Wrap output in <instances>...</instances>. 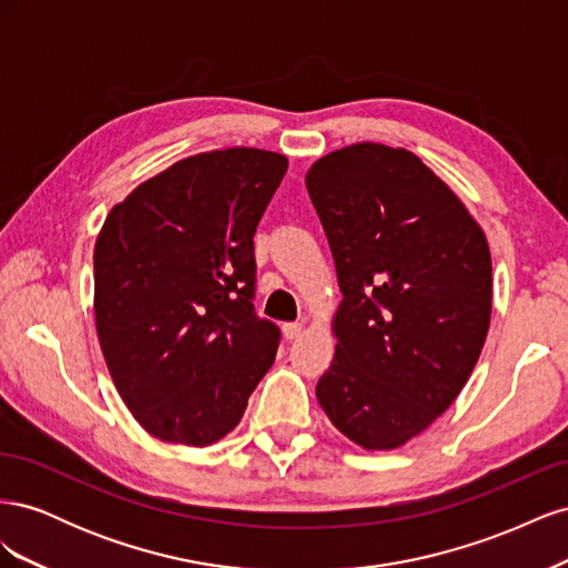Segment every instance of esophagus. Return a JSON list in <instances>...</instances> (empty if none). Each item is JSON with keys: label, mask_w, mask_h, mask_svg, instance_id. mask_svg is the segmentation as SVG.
Wrapping results in <instances>:
<instances>
[{"label": "esophagus", "mask_w": 568, "mask_h": 568, "mask_svg": "<svg viewBox=\"0 0 568 568\" xmlns=\"http://www.w3.org/2000/svg\"><path fill=\"white\" fill-rule=\"evenodd\" d=\"M282 329H284V336H286L288 341H294V338H298V336L303 334V324H301V322H286V324L282 326Z\"/></svg>", "instance_id": "obj_1"}]
</instances>
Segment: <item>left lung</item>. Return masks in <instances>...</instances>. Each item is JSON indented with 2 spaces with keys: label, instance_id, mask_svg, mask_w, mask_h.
<instances>
[{
  "label": "left lung",
  "instance_id": "8db88e82",
  "mask_svg": "<svg viewBox=\"0 0 568 568\" xmlns=\"http://www.w3.org/2000/svg\"><path fill=\"white\" fill-rule=\"evenodd\" d=\"M305 186L343 294L317 400L365 450L400 448L455 403L486 343V234L405 149L332 151L307 170Z\"/></svg>",
  "mask_w": 568,
  "mask_h": 568
}]
</instances>
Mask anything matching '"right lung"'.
I'll list each match as a JSON object with an SVG mask.
<instances>
[{"mask_svg":"<svg viewBox=\"0 0 568 568\" xmlns=\"http://www.w3.org/2000/svg\"><path fill=\"white\" fill-rule=\"evenodd\" d=\"M282 153L178 161L111 209L94 246V317L132 417L205 448L242 422L280 326L255 315L253 234L286 173Z\"/></svg>","mask_w":568,"mask_h":568,"instance_id":"right-lung-1","label":"right lung"}]
</instances>
